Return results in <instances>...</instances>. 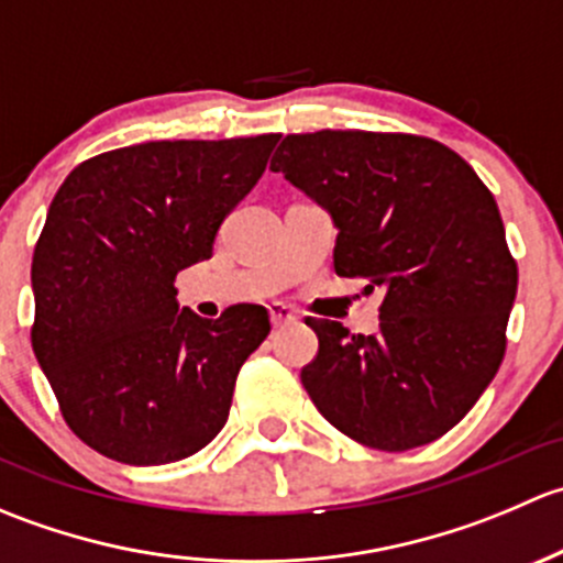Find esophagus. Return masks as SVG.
Returning a JSON list of instances; mask_svg holds the SVG:
<instances>
[{"mask_svg":"<svg viewBox=\"0 0 563 563\" xmlns=\"http://www.w3.org/2000/svg\"><path fill=\"white\" fill-rule=\"evenodd\" d=\"M269 318H272V327L275 329H280V327H286V323H294L297 321V313H294L291 308H288V305H283V302H272L269 305Z\"/></svg>","mask_w":563,"mask_h":563,"instance_id":"obj_1","label":"esophagus"}]
</instances>
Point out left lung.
<instances>
[{"label": "left lung", "mask_w": 563, "mask_h": 563, "mask_svg": "<svg viewBox=\"0 0 563 563\" xmlns=\"http://www.w3.org/2000/svg\"><path fill=\"white\" fill-rule=\"evenodd\" d=\"M272 172L327 209L334 272L382 288L376 334L308 318L318 354L302 387L360 444H430L471 411L504 360L518 294L496 198L474 168L422 135H286Z\"/></svg>", "instance_id": "obj_1"}]
</instances>
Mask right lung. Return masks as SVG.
I'll return each mask as SVG.
<instances>
[{"label":"right lung","instance_id":"add662e5","mask_svg":"<svg viewBox=\"0 0 563 563\" xmlns=\"http://www.w3.org/2000/svg\"><path fill=\"white\" fill-rule=\"evenodd\" d=\"M277 139L122 146L56 190L32 255V349L65 422L100 455L174 463L223 430L269 313L234 305L201 318L179 308L174 280L212 258L220 223Z\"/></svg>","mask_w":563,"mask_h":563}]
</instances>
